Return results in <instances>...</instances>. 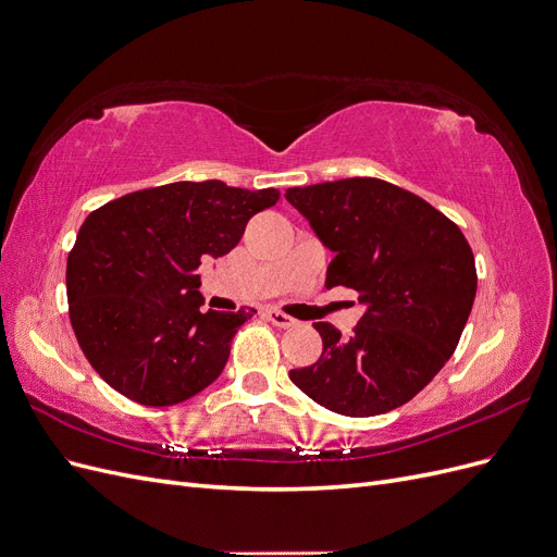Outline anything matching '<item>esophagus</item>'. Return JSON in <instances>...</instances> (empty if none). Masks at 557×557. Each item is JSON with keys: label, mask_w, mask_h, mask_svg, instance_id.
Instances as JSON below:
<instances>
[{"label": "esophagus", "mask_w": 557, "mask_h": 557, "mask_svg": "<svg viewBox=\"0 0 557 557\" xmlns=\"http://www.w3.org/2000/svg\"><path fill=\"white\" fill-rule=\"evenodd\" d=\"M267 318L272 320V325L283 327V330H288V327H295V325H297V320H295V318L285 315V313H283V311H278V309H269V311H267Z\"/></svg>", "instance_id": "obj_1"}]
</instances>
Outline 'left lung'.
I'll return each instance as SVG.
<instances>
[{
  "label": "left lung",
  "mask_w": 557,
  "mask_h": 557,
  "mask_svg": "<svg viewBox=\"0 0 557 557\" xmlns=\"http://www.w3.org/2000/svg\"><path fill=\"white\" fill-rule=\"evenodd\" d=\"M285 199L332 250L327 288L356 290L350 339L327 323L320 360L290 381L320 407L367 418L416 397L453 356L476 297V267L460 227L425 199L381 178L288 188Z\"/></svg>",
  "instance_id": "1"
}]
</instances>
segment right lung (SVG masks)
Here are the masks:
<instances>
[{
	"mask_svg": "<svg viewBox=\"0 0 557 557\" xmlns=\"http://www.w3.org/2000/svg\"><path fill=\"white\" fill-rule=\"evenodd\" d=\"M278 190L178 181L92 211L66 260V299L83 356L113 391L172 407L225 369L252 311H207L197 269L239 244Z\"/></svg>",
	"mask_w": 557,
	"mask_h": 557,
	"instance_id": "obj_1",
	"label": "right lung"
}]
</instances>
